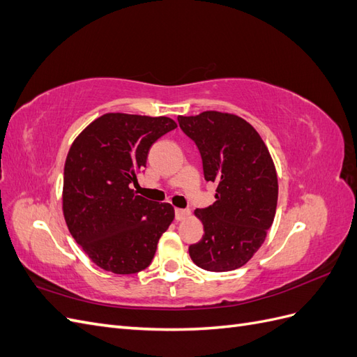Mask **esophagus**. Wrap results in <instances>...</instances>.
<instances>
[{
	"label": "esophagus",
	"instance_id": "obj_1",
	"mask_svg": "<svg viewBox=\"0 0 357 357\" xmlns=\"http://www.w3.org/2000/svg\"><path fill=\"white\" fill-rule=\"evenodd\" d=\"M186 218H189V211L183 210V208H176V220H185Z\"/></svg>",
	"mask_w": 357,
	"mask_h": 357
}]
</instances>
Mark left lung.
Segmentation results:
<instances>
[{
	"mask_svg": "<svg viewBox=\"0 0 357 357\" xmlns=\"http://www.w3.org/2000/svg\"><path fill=\"white\" fill-rule=\"evenodd\" d=\"M177 121L199 150L205 180L218 185L215 202L195 210L204 235L189 255L207 271H234L250 261L274 222L278 181L273 158L256 129L235 114L204 112Z\"/></svg>",
	"mask_w": 357,
	"mask_h": 357,
	"instance_id": "left-lung-1",
	"label": "left lung"
}]
</instances>
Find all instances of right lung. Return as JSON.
Returning a JSON list of instances; mask_svg holds the SVG:
<instances>
[{
  "label": "right lung",
  "mask_w": 357,
  "mask_h": 357,
  "mask_svg": "<svg viewBox=\"0 0 357 357\" xmlns=\"http://www.w3.org/2000/svg\"><path fill=\"white\" fill-rule=\"evenodd\" d=\"M177 128L169 117L107 113L74 139L63 168L62 210L70 234L100 268L146 269L171 222L168 202L137 195V174L158 138Z\"/></svg>",
  "instance_id": "1"
}]
</instances>
